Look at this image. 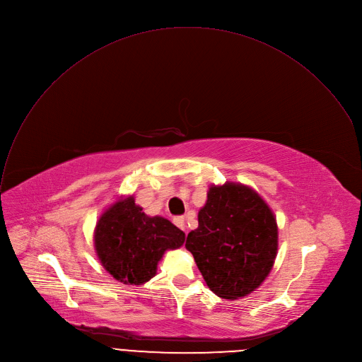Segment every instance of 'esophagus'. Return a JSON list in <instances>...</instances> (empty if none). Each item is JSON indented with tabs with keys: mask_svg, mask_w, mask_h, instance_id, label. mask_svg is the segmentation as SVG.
Here are the masks:
<instances>
[{
	"mask_svg": "<svg viewBox=\"0 0 362 362\" xmlns=\"http://www.w3.org/2000/svg\"><path fill=\"white\" fill-rule=\"evenodd\" d=\"M174 224H175L178 228H181L182 231H185V230H187L185 218H184V216H175V218H174Z\"/></svg>",
	"mask_w": 362,
	"mask_h": 362,
	"instance_id": "obj_1",
	"label": "esophagus"
}]
</instances>
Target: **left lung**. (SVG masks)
<instances>
[{"instance_id":"8db88e82","label":"left lung","mask_w":362,"mask_h":362,"mask_svg":"<svg viewBox=\"0 0 362 362\" xmlns=\"http://www.w3.org/2000/svg\"><path fill=\"white\" fill-rule=\"evenodd\" d=\"M209 290L237 300L252 293L269 274L278 248V228L265 201L251 188L227 182L211 187L198 212V228L187 237Z\"/></svg>"}]
</instances>
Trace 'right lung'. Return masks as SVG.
<instances>
[{"mask_svg":"<svg viewBox=\"0 0 362 362\" xmlns=\"http://www.w3.org/2000/svg\"><path fill=\"white\" fill-rule=\"evenodd\" d=\"M185 234L163 216H147L134 198L115 202L95 228V250L104 268L118 281L139 285L157 272L167 250L184 244Z\"/></svg>","mask_w":362,"mask_h":362,"instance_id":"obj_1","label":"right lung"}]
</instances>
